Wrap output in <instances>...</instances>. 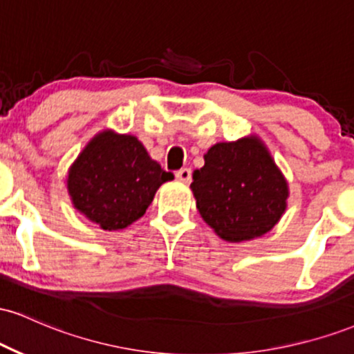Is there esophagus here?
Instances as JSON below:
<instances>
[{"mask_svg":"<svg viewBox=\"0 0 354 354\" xmlns=\"http://www.w3.org/2000/svg\"><path fill=\"white\" fill-rule=\"evenodd\" d=\"M176 178L181 183H189L191 181V169H188V168L180 169V171H176Z\"/></svg>","mask_w":354,"mask_h":354,"instance_id":"obj_1","label":"esophagus"}]
</instances>
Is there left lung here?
<instances>
[{"label": "left lung", "mask_w": 354, "mask_h": 354, "mask_svg": "<svg viewBox=\"0 0 354 354\" xmlns=\"http://www.w3.org/2000/svg\"><path fill=\"white\" fill-rule=\"evenodd\" d=\"M189 188L206 225L230 243L273 230L290 198L286 178L256 135L211 146Z\"/></svg>", "instance_id": "8db88e82"}]
</instances>
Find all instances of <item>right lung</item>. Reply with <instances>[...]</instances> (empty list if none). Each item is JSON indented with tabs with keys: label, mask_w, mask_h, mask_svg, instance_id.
Masks as SVG:
<instances>
[{
	"label": "right lung",
	"mask_w": 354,
	"mask_h": 354,
	"mask_svg": "<svg viewBox=\"0 0 354 354\" xmlns=\"http://www.w3.org/2000/svg\"><path fill=\"white\" fill-rule=\"evenodd\" d=\"M174 180L133 135L103 129L78 154L66 174L73 208L101 230H124L151 205L158 188Z\"/></svg>",
	"instance_id": "1"
}]
</instances>
